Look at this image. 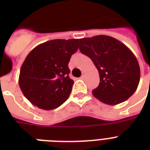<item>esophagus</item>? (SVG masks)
Instances as JSON below:
<instances>
[{
  "label": "esophagus",
  "mask_w": 150,
  "mask_h": 150,
  "mask_svg": "<svg viewBox=\"0 0 150 150\" xmlns=\"http://www.w3.org/2000/svg\"><path fill=\"white\" fill-rule=\"evenodd\" d=\"M85 75H86V73H85L84 71H82V76H81V78H80V79H83L85 78Z\"/></svg>",
  "instance_id": "34e87169"
}]
</instances>
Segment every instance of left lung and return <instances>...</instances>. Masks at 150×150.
Returning <instances> with one entry per match:
<instances>
[{"instance_id": "obj_1", "label": "left lung", "mask_w": 150, "mask_h": 150, "mask_svg": "<svg viewBox=\"0 0 150 150\" xmlns=\"http://www.w3.org/2000/svg\"><path fill=\"white\" fill-rule=\"evenodd\" d=\"M81 53L91 59L100 75V84L92 93L100 102L116 105L137 89L140 68L132 50L111 36L99 35L79 40Z\"/></svg>"}]
</instances>
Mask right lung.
Segmentation results:
<instances>
[{"label": "right lung", "mask_w": 150, "mask_h": 150, "mask_svg": "<svg viewBox=\"0 0 150 150\" xmlns=\"http://www.w3.org/2000/svg\"><path fill=\"white\" fill-rule=\"evenodd\" d=\"M79 39L53 40L30 51L20 69L18 84L34 106L46 110L60 107L69 97L74 81L68 63L79 48Z\"/></svg>", "instance_id": "obj_1"}]
</instances>
